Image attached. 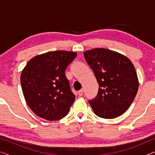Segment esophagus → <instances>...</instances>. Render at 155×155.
Masks as SVG:
<instances>
[{
    "instance_id": "obj_1",
    "label": "esophagus",
    "mask_w": 155,
    "mask_h": 155,
    "mask_svg": "<svg viewBox=\"0 0 155 155\" xmlns=\"http://www.w3.org/2000/svg\"><path fill=\"white\" fill-rule=\"evenodd\" d=\"M78 95H79L80 96H83V89H81V90L78 91Z\"/></svg>"
}]
</instances>
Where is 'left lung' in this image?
I'll use <instances>...</instances> for the list:
<instances>
[{
    "label": "left lung",
    "instance_id": "obj_1",
    "mask_svg": "<svg viewBox=\"0 0 155 155\" xmlns=\"http://www.w3.org/2000/svg\"><path fill=\"white\" fill-rule=\"evenodd\" d=\"M84 57L99 85L97 96L88 101L94 112L106 119L124 114L134 101L139 87L132 62L118 52L105 48L87 51Z\"/></svg>",
    "mask_w": 155,
    "mask_h": 155
}]
</instances>
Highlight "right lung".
<instances>
[{"label":"right lung","instance_id":"right-lung-1","mask_svg":"<svg viewBox=\"0 0 155 155\" xmlns=\"http://www.w3.org/2000/svg\"><path fill=\"white\" fill-rule=\"evenodd\" d=\"M71 51H57L34 57L20 76L28 106L38 116L53 121L66 115L75 100L65 71L77 57Z\"/></svg>","mask_w":155,"mask_h":155}]
</instances>
